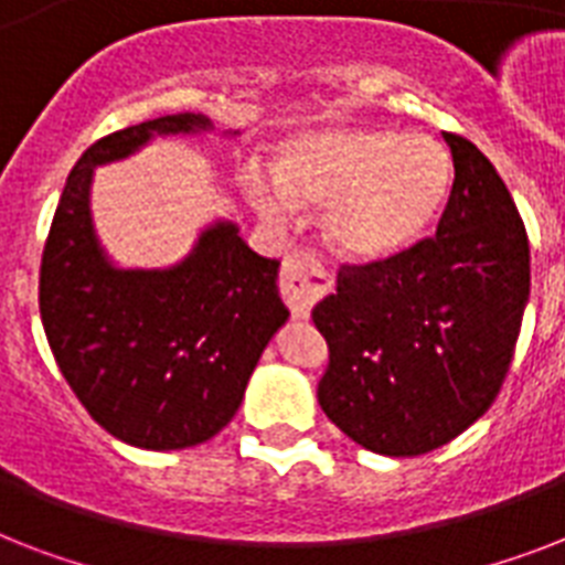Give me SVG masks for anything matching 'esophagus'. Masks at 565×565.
Masks as SVG:
<instances>
[{
  "instance_id": "obj_1",
  "label": "esophagus",
  "mask_w": 565,
  "mask_h": 565,
  "mask_svg": "<svg viewBox=\"0 0 565 565\" xmlns=\"http://www.w3.org/2000/svg\"><path fill=\"white\" fill-rule=\"evenodd\" d=\"M331 275L317 255L296 252L284 260L281 269V296L296 319H308L328 290H331Z\"/></svg>"
}]
</instances>
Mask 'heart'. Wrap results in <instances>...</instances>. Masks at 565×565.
Instances as JSON below:
<instances>
[{"instance_id":"heart-1","label":"heart","mask_w":565,"mask_h":565,"mask_svg":"<svg viewBox=\"0 0 565 565\" xmlns=\"http://www.w3.org/2000/svg\"><path fill=\"white\" fill-rule=\"evenodd\" d=\"M278 179L246 172L243 193L269 225L326 207V239L363 264L404 255L446 207L455 161L439 140L390 128H322L292 137Z\"/></svg>"}]
</instances>
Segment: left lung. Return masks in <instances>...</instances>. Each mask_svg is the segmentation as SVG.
I'll use <instances>...</instances> for the list:
<instances>
[{
    "label": "left lung",
    "mask_w": 565,
    "mask_h": 565,
    "mask_svg": "<svg viewBox=\"0 0 565 565\" xmlns=\"http://www.w3.org/2000/svg\"><path fill=\"white\" fill-rule=\"evenodd\" d=\"M455 184L437 237L370 266H345L313 308L328 340L319 404L358 446L416 457L490 411L531 296V248L487 154L443 135Z\"/></svg>",
    "instance_id": "left-lung-1"
}]
</instances>
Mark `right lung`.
<instances>
[{"label": "right lung", "instance_id": "obj_1", "mask_svg": "<svg viewBox=\"0 0 565 565\" xmlns=\"http://www.w3.org/2000/svg\"><path fill=\"white\" fill-rule=\"evenodd\" d=\"M211 131L204 114H172L93 143L66 179L40 264V319L57 370L110 437L149 451L216 437L290 317L278 296L281 264L252 252L237 222L213 220L181 260L152 269L114 264L96 234V167L158 137Z\"/></svg>", "mask_w": 565, "mask_h": 565}]
</instances>
